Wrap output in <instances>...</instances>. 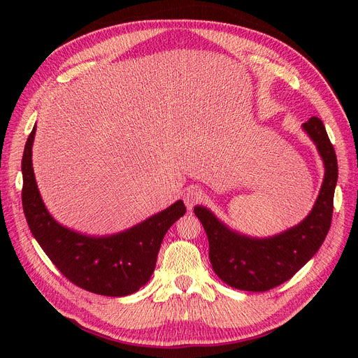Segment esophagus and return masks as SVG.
<instances>
[{"label": "esophagus", "instance_id": "esophagus-1", "mask_svg": "<svg viewBox=\"0 0 358 358\" xmlns=\"http://www.w3.org/2000/svg\"><path fill=\"white\" fill-rule=\"evenodd\" d=\"M201 199H203V191L197 187H191L185 192H183V201H185L188 210H191L194 206L200 203Z\"/></svg>", "mask_w": 358, "mask_h": 358}]
</instances>
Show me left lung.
I'll use <instances>...</instances> for the list:
<instances>
[{
    "instance_id": "obj_1",
    "label": "left lung",
    "mask_w": 358,
    "mask_h": 358,
    "mask_svg": "<svg viewBox=\"0 0 358 358\" xmlns=\"http://www.w3.org/2000/svg\"><path fill=\"white\" fill-rule=\"evenodd\" d=\"M301 127L317 145L326 173L315 204L300 224L258 239L229 229L208 208H194L208 234L213 272L227 285L252 292L272 289L294 276L326 239L331 225L338 158L320 117L313 116Z\"/></svg>"
}]
</instances>
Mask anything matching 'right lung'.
<instances>
[{
	"label": "right lung",
	"instance_id": "obj_1",
	"mask_svg": "<svg viewBox=\"0 0 358 358\" xmlns=\"http://www.w3.org/2000/svg\"><path fill=\"white\" fill-rule=\"evenodd\" d=\"M36 127L22 158V206L29 230L50 262L70 282L94 294L122 297L142 288L154 273L162 239L187 208L178 200L131 229L112 236H86L52 218L32 169Z\"/></svg>",
	"mask_w": 358,
	"mask_h": 358
}]
</instances>
